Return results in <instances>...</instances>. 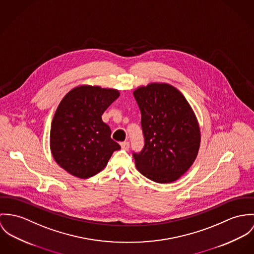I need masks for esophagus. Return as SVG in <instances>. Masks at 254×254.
<instances>
[{
    "label": "esophagus",
    "mask_w": 254,
    "mask_h": 254,
    "mask_svg": "<svg viewBox=\"0 0 254 254\" xmlns=\"http://www.w3.org/2000/svg\"><path fill=\"white\" fill-rule=\"evenodd\" d=\"M121 147H122V149H124V150H128V148H129V142H127V141L122 142V143H121Z\"/></svg>",
    "instance_id": "1"
}]
</instances>
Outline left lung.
<instances>
[{
	"label": "left lung",
	"mask_w": 254,
	"mask_h": 254,
	"mask_svg": "<svg viewBox=\"0 0 254 254\" xmlns=\"http://www.w3.org/2000/svg\"><path fill=\"white\" fill-rule=\"evenodd\" d=\"M141 112L144 147L133 153L141 174L157 183L177 180L197 158L200 131L183 94L168 84H150L133 91Z\"/></svg>",
	"instance_id": "left-lung-1"
}]
</instances>
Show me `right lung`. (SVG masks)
I'll use <instances>...</instances> for the list:
<instances>
[{
    "instance_id": "right-lung-1",
    "label": "right lung",
    "mask_w": 254,
    "mask_h": 254,
    "mask_svg": "<svg viewBox=\"0 0 254 254\" xmlns=\"http://www.w3.org/2000/svg\"><path fill=\"white\" fill-rule=\"evenodd\" d=\"M119 96L117 89L81 85L63 97L51 128L52 154L62 169L79 178H89L121 149L101 118Z\"/></svg>"
}]
</instances>
